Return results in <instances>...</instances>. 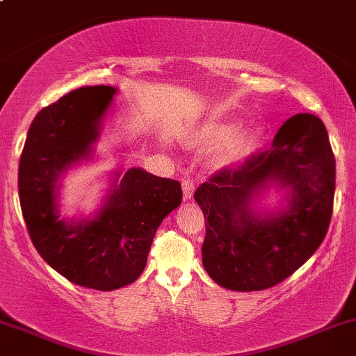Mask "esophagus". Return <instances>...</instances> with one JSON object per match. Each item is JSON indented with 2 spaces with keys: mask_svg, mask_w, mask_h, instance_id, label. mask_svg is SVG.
Returning <instances> with one entry per match:
<instances>
[{
  "mask_svg": "<svg viewBox=\"0 0 356 356\" xmlns=\"http://www.w3.org/2000/svg\"><path fill=\"white\" fill-rule=\"evenodd\" d=\"M182 193H184V199L193 197L194 194V182L191 181V179H186V181H182Z\"/></svg>",
  "mask_w": 356,
  "mask_h": 356,
  "instance_id": "esophagus-1",
  "label": "esophagus"
}]
</instances>
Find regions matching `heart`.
<instances>
[{
    "instance_id": "1",
    "label": "heart",
    "mask_w": 356,
    "mask_h": 356,
    "mask_svg": "<svg viewBox=\"0 0 356 356\" xmlns=\"http://www.w3.org/2000/svg\"><path fill=\"white\" fill-rule=\"evenodd\" d=\"M243 123L238 120L209 121L197 130L194 136V147L211 152L223 147L214 155V165L220 169L235 167L243 162L253 152L259 142V131L248 130L240 134Z\"/></svg>"
}]
</instances>
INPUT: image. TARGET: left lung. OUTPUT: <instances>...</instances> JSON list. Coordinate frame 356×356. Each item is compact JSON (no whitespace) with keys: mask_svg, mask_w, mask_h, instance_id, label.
Here are the masks:
<instances>
[{"mask_svg":"<svg viewBox=\"0 0 356 356\" xmlns=\"http://www.w3.org/2000/svg\"><path fill=\"white\" fill-rule=\"evenodd\" d=\"M334 155L323 121L291 116L268 150L197 187L206 220L202 265L218 286L264 291L292 275L319 248L331 221ZM270 188L286 194L277 210L259 199Z\"/></svg>","mask_w":356,"mask_h":356,"instance_id":"8db88e82","label":"left lung"}]
</instances>
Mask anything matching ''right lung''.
<instances>
[{"mask_svg": "<svg viewBox=\"0 0 356 356\" xmlns=\"http://www.w3.org/2000/svg\"><path fill=\"white\" fill-rule=\"evenodd\" d=\"M115 95L111 86H89L42 109L30 124L18 169L19 204L33 247L70 282L96 291L138 279L160 222L182 201L177 181L131 167L113 172L95 214L60 216V179L95 157Z\"/></svg>", "mask_w": 356, "mask_h": 356, "instance_id": "1", "label": "right lung"}]
</instances>
